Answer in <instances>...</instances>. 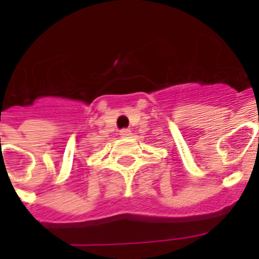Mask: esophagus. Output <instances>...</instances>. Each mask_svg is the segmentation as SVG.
<instances>
[{
	"instance_id": "34e87169",
	"label": "esophagus",
	"mask_w": 259,
	"mask_h": 259,
	"mask_svg": "<svg viewBox=\"0 0 259 259\" xmlns=\"http://www.w3.org/2000/svg\"><path fill=\"white\" fill-rule=\"evenodd\" d=\"M119 135L122 136V137H126V136H130V130L129 129H122L119 132Z\"/></svg>"
}]
</instances>
